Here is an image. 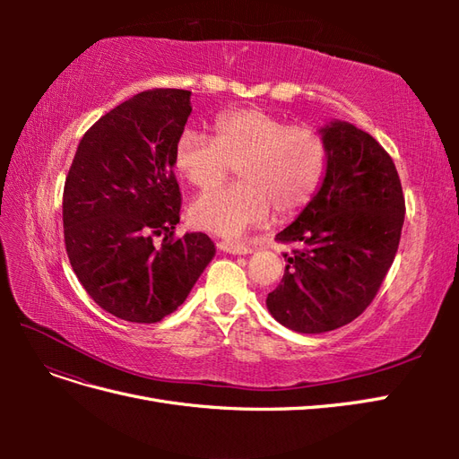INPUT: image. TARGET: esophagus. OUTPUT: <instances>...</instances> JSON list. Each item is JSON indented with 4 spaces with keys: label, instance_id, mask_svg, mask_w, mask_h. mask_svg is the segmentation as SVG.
<instances>
[{
    "label": "esophagus",
    "instance_id": "34e87169",
    "mask_svg": "<svg viewBox=\"0 0 459 459\" xmlns=\"http://www.w3.org/2000/svg\"><path fill=\"white\" fill-rule=\"evenodd\" d=\"M220 247H221V251H226L230 255H248L255 251L251 245L241 243V241H224Z\"/></svg>",
    "mask_w": 459,
    "mask_h": 459
}]
</instances>
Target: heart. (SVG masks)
Masks as SVG:
<instances>
[{"mask_svg":"<svg viewBox=\"0 0 459 459\" xmlns=\"http://www.w3.org/2000/svg\"><path fill=\"white\" fill-rule=\"evenodd\" d=\"M212 137L193 128L179 132L172 164L199 189L214 187L233 172L239 182L212 189L191 204L197 226L239 235L262 224L272 211L290 216L307 206L322 184L327 145L308 124H289L258 107L228 108L211 122Z\"/></svg>","mask_w":459,"mask_h":459,"instance_id":"1","label":"heart"}]
</instances>
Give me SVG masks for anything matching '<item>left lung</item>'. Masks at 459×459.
I'll return each instance as SVG.
<instances>
[{
	"label": "left lung",
	"mask_w": 459,
	"mask_h": 459,
	"mask_svg": "<svg viewBox=\"0 0 459 459\" xmlns=\"http://www.w3.org/2000/svg\"><path fill=\"white\" fill-rule=\"evenodd\" d=\"M324 184L300 216L275 235L293 245L281 283L268 293L270 314L299 333L351 324L373 302L393 266L406 201L391 155L349 122L322 130Z\"/></svg>",
	"instance_id": "8db88e82"
}]
</instances>
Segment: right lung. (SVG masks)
<instances>
[{
    "mask_svg": "<svg viewBox=\"0 0 459 459\" xmlns=\"http://www.w3.org/2000/svg\"><path fill=\"white\" fill-rule=\"evenodd\" d=\"M189 95L155 88L108 110L82 137L65 179L71 266L86 293L126 322L170 316L214 256L208 235H176L182 193L172 149L191 113Z\"/></svg>",
    "mask_w": 459,
    "mask_h": 459,
    "instance_id": "right-lung-1",
    "label": "right lung"
}]
</instances>
